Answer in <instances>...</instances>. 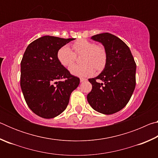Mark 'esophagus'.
Here are the masks:
<instances>
[{
    "label": "esophagus",
    "instance_id": "esophagus-1",
    "mask_svg": "<svg viewBox=\"0 0 158 158\" xmlns=\"http://www.w3.org/2000/svg\"><path fill=\"white\" fill-rule=\"evenodd\" d=\"M86 79H85V78H80V81L81 82H84V81H86Z\"/></svg>",
    "mask_w": 158,
    "mask_h": 158
}]
</instances>
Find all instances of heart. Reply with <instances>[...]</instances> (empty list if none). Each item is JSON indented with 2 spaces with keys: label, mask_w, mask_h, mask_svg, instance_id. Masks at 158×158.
<instances>
[{
  "label": "heart",
  "mask_w": 158,
  "mask_h": 158,
  "mask_svg": "<svg viewBox=\"0 0 158 158\" xmlns=\"http://www.w3.org/2000/svg\"><path fill=\"white\" fill-rule=\"evenodd\" d=\"M74 52L68 45L60 48L57 53L58 59L64 67L71 66L75 62L77 56H81L82 65H76L69 68L74 75L85 77L91 76L95 70L102 69L107 60V53L105 47L85 39L79 40L73 44Z\"/></svg>",
  "instance_id": "obj_1"
}]
</instances>
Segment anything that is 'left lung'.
Returning a JSON list of instances; mask_svg holds the SVG:
<instances>
[{
  "instance_id": "left-lung-1",
  "label": "left lung",
  "mask_w": 158,
  "mask_h": 158,
  "mask_svg": "<svg viewBox=\"0 0 158 158\" xmlns=\"http://www.w3.org/2000/svg\"><path fill=\"white\" fill-rule=\"evenodd\" d=\"M91 39L104 45L107 60L103 71L89 79L92 90L87 95L88 102L100 113H116L126 106L135 89L136 63L130 48L114 35L100 33Z\"/></svg>"
}]
</instances>
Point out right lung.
<instances>
[{
  "mask_svg": "<svg viewBox=\"0 0 158 158\" xmlns=\"http://www.w3.org/2000/svg\"><path fill=\"white\" fill-rule=\"evenodd\" d=\"M74 38L45 35L29 44L21 61L20 85L28 107L44 118L65 111L80 82L58 59L60 48Z\"/></svg>",
  "mask_w": 158,
  "mask_h": 158,
  "instance_id": "1",
  "label": "right lung"
}]
</instances>
